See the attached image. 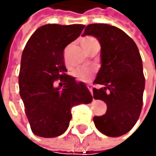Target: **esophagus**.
Returning <instances> with one entry per match:
<instances>
[{
  "instance_id": "1",
  "label": "esophagus",
  "mask_w": 156,
  "mask_h": 156,
  "mask_svg": "<svg viewBox=\"0 0 156 156\" xmlns=\"http://www.w3.org/2000/svg\"><path fill=\"white\" fill-rule=\"evenodd\" d=\"M87 88L89 89V91L91 92V94L93 93V85L92 84H87Z\"/></svg>"
}]
</instances>
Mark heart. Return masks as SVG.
Masks as SVG:
<instances>
[{"instance_id": "b5f03b06", "label": "heart", "mask_w": 156, "mask_h": 156, "mask_svg": "<svg viewBox=\"0 0 156 156\" xmlns=\"http://www.w3.org/2000/svg\"><path fill=\"white\" fill-rule=\"evenodd\" d=\"M99 44L98 41L94 36H85L81 39V46L87 52L90 48H92L94 45ZM94 71L93 69H90L88 67H80L76 68L72 72L74 77H76V80L79 81H87L92 77Z\"/></svg>"}]
</instances>
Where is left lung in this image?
<instances>
[{
  "label": "left lung",
  "instance_id": "1",
  "mask_svg": "<svg viewBox=\"0 0 156 156\" xmlns=\"http://www.w3.org/2000/svg\"><path fill=\"white\" fill-rule=\"evenodd\" d=\"M82 35L96 37L101 46L102 64L94 83L103 87L93 92L108 109L94 117V124L106 136H122L133 128L142 108L145 77L139 48L121 29L108 24H90Z\"/></svg>",
  "mask_w": 156,
  "mask_h": 156
}]
</instances>
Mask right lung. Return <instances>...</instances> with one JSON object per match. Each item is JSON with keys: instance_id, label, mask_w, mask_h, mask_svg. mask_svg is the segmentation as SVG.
<instances>
[{"instance_id": "right-lung-1", "label": "right lung", "mask_w": 156, "mask_h": 156, "mask_svg": "<svg viewBox=\"0 0 156 156\" xmlns=\"http://www.w3.org/2000/svg\"><path fill=\"white\" fill-rule=\"evenodd\" d=\"M82 24L41 26L23 49L19 76L20 94L33 133L42 137L63 134L72 119L71 109L89 104L93 96L83 82L65 73L63 51L79 37ZM60 80L59 87L55 81Z\"/></svg>"}]
</instances>
